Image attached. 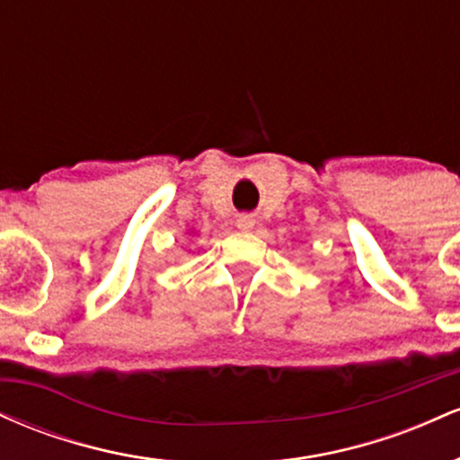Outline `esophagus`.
I'll use <instances>...</instances> for the list:
<instances>
[{
    "instance_id": "obj_1",
    "label": "esophagus",
    "mask_w": 460,
    "mask_h": 460,
    "mask_svg": "<svg viewBox=\"0 0 460 460\" xmlns=\"http://www.w3.org/2000/svg\"><path fill=\"white\" fill-rule=\"evenodd\" d=\"M235 225L240 226V229H252V225H255V220H252V216H248V214H242V216H237V220H235Z\"/></svg>"
}]
</instances>
